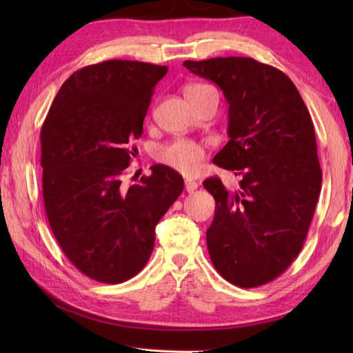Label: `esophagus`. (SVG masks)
<instances>
[{
	"label": "esophagus",
	"instance_id": "34e87169",
	"mask_svg": "<svg viewBox=\"0 0 353 353\" xmlns=\"http://www.w3.org/2000/svg\"><path fill=\"white\" fill-rule=\"evenodd\" d=\"M197 187H199V184L196 183V181H191V179L185 181V190L188 191V193H194Z\"/></svg>",
	"mask_w": 353,
	"mask_h": 353
}]
</instances>
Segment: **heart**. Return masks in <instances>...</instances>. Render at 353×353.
Listing matches in <instances>:
<instances>
[{"instance_id": "heart-1", "label": "heart", "mask_w": 353, "mask_h": 353, "mask_svg": "<svg viewBox=\"0 0 353 353\" xmlns=\"http://www.w3.org/2000/svg\"><path fill=\"white\" fill-rule=\"evenodd\" d=\"M209 85L196 83L190 85L185 90V94H191L208 88ZM157 160L162 165L176 170L185 176H194L201 172L203 160H205V150L201 145L188 141V140H176L169 144L162 145L156 154Z\"/></svg>"}]
</instances>
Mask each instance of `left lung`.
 <instances>
[{
    "mask_svg": "<svg viewBox=\"0 0 353 353\" xmlns=\"http://www.w3.org/2000/svg\"><path fill=\"white\" fill-rule=\"evenodd\" d=\"M215 82L228 103L230 141L213 163L239 175L228 191L216 176L206 231L213 266L231 284L252 288L281 275L302 250L321 191L311 114L285 73L250 57L185 60Z\"/></svg>",
    "mask_w": 353,
    "mask_h": 353,
    "instance_id": "8db88e82",
    "label": "left lung"
}]
</instances>
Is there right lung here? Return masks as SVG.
Masks as SVG:
<instances>
[{"mask_svg": "<svg viewBox=\"0 0 353 353\" xmlns=\"http://www.w3.org/2000/svg\"><path fill=\"white\" fill-rule=\"evenodd\" d=\"M166 66L108 60L74 72L61 85L41 128L42 196L52 234L90 279L117 284L140 272L154 228L184 190L163 165L122 185L135 154L156 83Z\"/></svg>", "mask_w": 353, "mask_h": 353, "instance_id": "1", "label": "right lung"}]
</instances>
